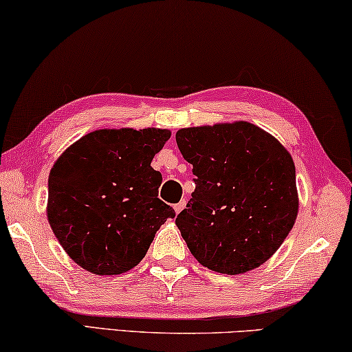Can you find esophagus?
Masks as SVG:
<instances>
[{"mask_svg": "<svg viewBox=\"0 0 352 352\" xmlns=\"http://www.w3.org/2000/svg\"><path fill=\"white\" fill-rule=\"evenodd\" d=\"M185 206H186V202H185V200H182V202L175 204V205H174V210H175V213H177V214L180 213V211H183V208H185Z\"/></svg>", "mask_w": 352, "mask_h": 352, "instance_id": "1", "label": "esophagus"}]
</instances>
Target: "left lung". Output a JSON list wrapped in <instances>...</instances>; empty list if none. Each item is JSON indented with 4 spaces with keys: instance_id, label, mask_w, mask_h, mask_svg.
Here are the masks:
<instances>
[{
    "instance_id": "8db88e82",
    "label": "left lung",
    "mask_w": 352,
    "mask_h": 352,
    "mask_svg": "<svg viewBox=\"0 0 352 352\" xmlns=\"http://www.w3.org/2000/svg\"><path fill=\"white\" fill-rule=\"evenodd\" d=\"M175 139L196 175V189L175 219L191 254L230 276L263 265L298 216L292 155L249 122L182 128Z\"/></svg>"
}]
</instances>
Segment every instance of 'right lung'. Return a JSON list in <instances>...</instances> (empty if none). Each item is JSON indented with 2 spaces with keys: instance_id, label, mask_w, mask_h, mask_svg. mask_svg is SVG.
<instances>
[{
  "instance_id": "right-lung-1",
  "label": "right lung",
  "mask_w": 352,
  "mask_h": 352,
  "mask_svg": "<svg viewBox=\"0 0 352 352\" xmlns=\"http://www.w3.org/2000/svg\"><path fill=\"white\" fill-rule=\"evenodd\" d=\"M170 138L161 128L97 130L56 161L48 177L47 216L60 246L92 274L135 267L172 206L158 199L163 177L152 163Z\"/></svg>"
}]
</instances>
